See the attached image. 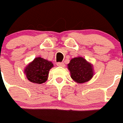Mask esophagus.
I'll return each mask as SVG.
<instances>
[{
	"label": "esophagus",
	"instance_id": "34e87169",
	"mask_svg": "<svg viewBox=\"0 0 123 123\" xmlns=\"http://www.w3.org/2000/svg\"><path fill=\"white\" fill-rule=\"evenodd\" d=\"M56 65L58 66V67H64V64L63 62H58Z\"/></svg>",
	"mask_w": 123,
	"mask_h": 123
}]
</instances>
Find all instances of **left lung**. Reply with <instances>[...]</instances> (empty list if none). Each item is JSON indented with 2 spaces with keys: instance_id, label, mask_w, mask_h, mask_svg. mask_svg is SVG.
<instances>
[{
  "instance_id": "1",
  "label": "left lung",
  "mask_w": 123,
  "mask_h": 123,
  "mask_svg": "<svg viewBox=\"0 0 123 123\" xmlns=\"http://www.w3.org/2000/svg\"><path fill=\"white\" fill-rule=\"evenodd\" d=\"M67 66L71 79L79 84L88 82L93 77V65L82 56L72 59Z\"/></svg>"
}]
</instances>
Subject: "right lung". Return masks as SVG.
<instances>
[{
	"instance_id": "right-lung-1",
	"label": "right lung",
	"mask_w": 123,
	"mask_h": 123,
	"mask_svg": "<svg viewBox=\"0 0 123 123\" xmlns=\"http://www.w3.org/2000/svg\"><path fill=\"white\" fill-rule=\"evenodd\" d=\"M53 67L52 62L38 56L28 64L24 73L29 81L35 84H42L47 80L50 69Z\"/></svg>"
}]
</instances>
